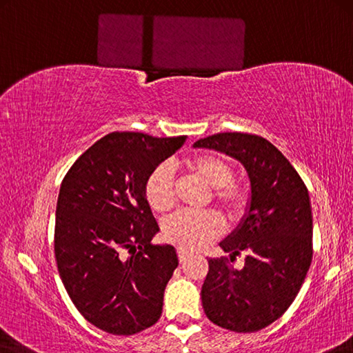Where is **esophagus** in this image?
Segmentation results:
<instances>
[{
    "label": "esophagus",
    "mask_w": 353,
    "mask_h": 353,
    "mask_svg": "<svg viewBox=\"0 0 353 353\" xmlns=\"http://www.w3.org/2000/svg\"><path fill=\"white\" fill-rule=\"evenodd\" d=\"M177 257H179V262H183V261H187L188 257H190V251H187V250H182V248H179V250H177Z\"/></svg>",
    "instance_id": "1"
}]
</instances>
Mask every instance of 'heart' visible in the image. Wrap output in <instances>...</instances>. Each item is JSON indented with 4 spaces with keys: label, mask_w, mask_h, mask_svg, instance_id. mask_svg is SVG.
I'll use <instances>...</instances> for the list:
<instances>
[{
    "label": "heart",
    "mask_w": 353,
    "mask_h": 353,
    "mask_svg": "<svg viewBox=\"0 0 353 353\" xmlns=\"http://www.w3.org/2000/svg\"><path fill=\"white\" fill-rule=\"evenodd\" d=\"M187 170L210 187V199L229 223L236 225L247 216L251 205L248 187L234 182L236 170L218 154H196L185 161ZM144 196L150 209L166 214L176 203L174 179L168 166H157L144 183ZM221 216L214 210L177 212L163 223V237L182 250H199L220 236Z\"/></svg>",
    "instance_id": "b5f03b06"
}]
</instances>
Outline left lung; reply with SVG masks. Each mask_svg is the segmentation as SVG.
I'll return each instance as SVG.
<instances>
[{"label":"left lung","mask_w":353,"mask_h":353,"mask_svg":"<svg viewBox=\"0 0 353 353\" xmlns=\"http://www.w3.org/2000/svg\"><path fill=\"white\" fill-rule=\"evenodd\" d=\"M237 159L248 172L251 205L242 225L220 243L228 257L209 261L201 300L215 325L254 333L281 317L297 297L312 261L310 194L289 160L265 138L251 133H216L194 143Z\"/></svg>","instance_id":"8db88e82"}]
</instances>
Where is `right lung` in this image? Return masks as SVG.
<instances>
[{"label": "right lung", "instance_id": "obj_1", "mask_svg": "<svg viewBox=\"0 0 353 353\" xmlns=\"http://www.w3.org/2000/svg\"><path fill=\"white\" fill-rule=\"evenodd\" d=\"M185 137L113 132L70 166L59 188L54 257L80 314L106 333L130 336L159 321L177 254L144 196L148 176Z\"/></svg>", "mask_w": 353, "mask_h": 353}]
</instances>
